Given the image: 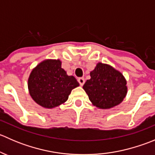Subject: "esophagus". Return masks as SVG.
Listing matches in <instances>:
<instances>
[{
  "instance_id": "34e87169",
  "label": "esophagus",
  "mask_w": 155,
  "mask_h": 155,
  "mask_svg": "<svg viewBox=\"0 0 155 155\" xmlns=\"http://www.w3.org/2000/svg\"><path fill=\"white\" fill-rule=\"evenodd\" d=\"M78 82L80 84L81 86H82V85H84V83H85V79H84V78H79V79H78Z\"/></svg>"
}]
</instances>
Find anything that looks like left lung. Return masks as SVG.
<instances>
[{
  "label": "left lung",
  "instance_id": "left-lung-1",
  "mask_svg": "<svg viewBox=\"0 0 155 155\" xmlns=\"http://www.w3.org/2000/svg\"><path fill=\"white\" fill-rule=\"evenodd\" d=\"M90 76L91 79L84 84L83 89L94 106L106 109L122 102L127 87L121 73L110 65L98 63Z\"/></svg>",
  "mask_w": 155,
  "mask_h": 155
}]
</instances>
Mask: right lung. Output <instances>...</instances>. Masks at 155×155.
Returning <instances> with one entry per match:
<instances>
[{"instance_id":"add662e5","label":"right lung","mask_w":155,"mask_h":155,"mask_svg":"<svg viewBox=\"0 0 155 155\" xmlns=\"http://www.w3.org/2000/svg\"><path fill=\"white\" fill-rule=\"evenodd\" d=\"M30 95L41 107L51 109L66 102L71 91L79 85L68 76L60 60H45L33 69L28 78Z\"/></svg>"}]
</instances>
